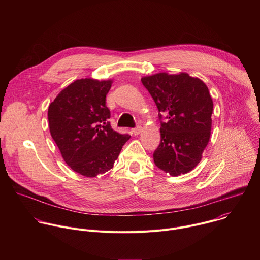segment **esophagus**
<instances>
[{"label":"esophagus","mask_w":260,"mask_h":260,"mask_svg":"<svg viewBox=\"0 0 260 260\" xmlns=\"http://www.w3.org/2000/svg\"><path fill=\"white\" fill-rule=\"evenodd\" d=\"M141 131H142V127H141L140 125H138V126H136V127H134V128L132 129V133H133L135 136H137V135H139V134L141 133Z\"/></svg>","instance_id":"obj_1"}]
</instances>
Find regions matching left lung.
<instances>
[{"mask_svg": "<svg viewBox=\"0 0 260 260\" xmlns=\"http://www.w3.org/2000/svg\"><path fill=\"white\" fill-rule=\"evenodd\" d=\"M141 81L159 112L160 143L153 153L155 166L174 177L190 172L201 161L211 136L213 101L207 85L187 73H158Z\"/></svg>", "mask_w": 260, "mask_h": 260, "instance_id": "8db88e82", "label": "left lung"}]
</instances>
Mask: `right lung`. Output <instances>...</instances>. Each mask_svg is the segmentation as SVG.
<instances>
[{"mask_svg":"<svg viewBox=\"0 0 260 260\" xmlns=\"http://www.w3.org/2000/svg\"><path fill=\"white\" fill-rule=\"evenodd\" d=\"M112 80L79 79L62 89L48 108L49 129L66 164L85 177L113 168L131 138L111 127L106 95Z\"/></svg>","mask_w":260,"mask_h":260,"instance_id":"obj_1","label":"right lung"}]
</instances>
